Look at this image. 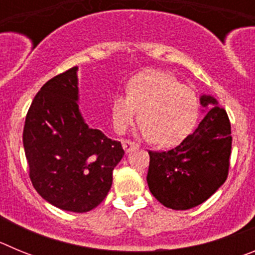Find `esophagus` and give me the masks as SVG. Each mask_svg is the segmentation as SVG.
<instances>
[{"instance_id":"34e87169","label":"esophagus","mask_w":255,"mask_h":255,"mask_svg":"<svg viewBox=\"0 0 255 255\" xmlns=\"http://www.w3.org/2000/svg\"><path fill=\"white\" fill-rule=\"evenodd\" d=\"M123 148L125 152H130V150H132L134 148H136V144L131 140H123Z\"/></svg>"}]
</instances>
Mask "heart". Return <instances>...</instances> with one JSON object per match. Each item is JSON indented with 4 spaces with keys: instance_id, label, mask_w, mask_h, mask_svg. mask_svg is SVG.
I'll use <instances>...</instances> for the list:
<instances>
[{
    "instance_id": "1",
    "label": "heart",
    "mask_w": 255,
    "mask_h": 255,
    "mask_svg": "<svg viewBox=\"0 0 255 255\" xmlns=\"http://www.w3.org/2000/svg\"><path fill=\"white\" fill-rule=\"evenodd\" d=\"M139 112L141 134L158 147H173L191 132L198 119L199 102L190 87L163 71L135 76L128 94L112 98L111 116L117 132H125Z\"/></svg>"
}]
</instances>
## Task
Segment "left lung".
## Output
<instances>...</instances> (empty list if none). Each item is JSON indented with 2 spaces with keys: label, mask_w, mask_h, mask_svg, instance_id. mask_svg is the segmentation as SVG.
Masks as SVG:
<instances>
[{
  "label": "left lung",
  "mask_w": 255,
  "mask_h": 255,
  "mask_svg": "<svg viewBox=\"0 0 255 255\" xmlns=\"http://www.w3.org/2000/svg\"><path fill=\"white\" fill-rule=\"evenodd\" d=\"M204 117L176 148L149 152L147 182L164 207L185 211L206 202L229 175L231 125L226 111L212 96L200 97Z\"/></svg>",
  "instance_id": "1"
}]
</instances>
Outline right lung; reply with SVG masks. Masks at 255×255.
Listing matches in <instances>:
<instances>
[{"label": "right lung", "instance_id": "obj_1", "mask_svg": "<svg viewBox=\"0 0 255 255\" xmlns=\"http://www.w3.org/2000/svg\"><path fill=\"white\" fill-rule=\"evenodd\" d=\"M78 66L40 88L26 114L22 144L38 194L69 212L92 211L112 185L121 143L92 129L79 110Z\"/></svg>", "mask_w": 255, "mask_h": 255}]
</instances>
